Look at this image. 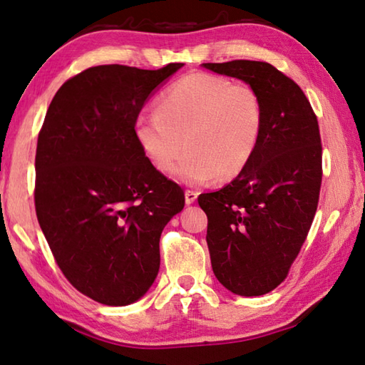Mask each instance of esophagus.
Here are the masks:
<instances>
[{
  "label": "esophagus",
  "instance_id": "esophagus-1",
  "mask_svg": "<svg viewBox=\"0 0 365 365\" xmlns=\"http://www.w3.org/2000/svg\"><path fill=\"white\" fill-rule=\"evenodd\" d=\"M196 199H197L196 191H191V190L185 191V202H187V205H191L192 202H196Z\"/></svg>",
  "mask_w": 365,
  "mask_h": 365
}]
</instances>
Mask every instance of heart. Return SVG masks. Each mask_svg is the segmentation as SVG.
I'll return each instance as SVG.
<instances>
[{
  "label": "heart",
  "instance_id": "b5f03b06",
  "mask_svg": "<svg viewBox=\"0 0 365 365\" xmlns=\"http://www.w3.org/2000/svg\"><path fill=\"white\" fill-rule=\"evenodd\" d=\"M263 106L250 84L210 73H190L158 98L157 111L135 122V136L160 173L174 169L177 180L207 185L230 180L250 165L263 131Z\"/></svg>",
  "mask_w": 365,
  "mask_h": 365
}]
</instances>
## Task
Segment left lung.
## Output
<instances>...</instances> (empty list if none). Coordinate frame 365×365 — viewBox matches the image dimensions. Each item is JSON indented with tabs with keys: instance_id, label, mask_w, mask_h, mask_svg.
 <instances>
[{
	"instance_id": "left-lung-1",
	"label": "left lung",
	"mask_w": 365,
	"mask_h": 365,
	"mask_svg": "<svg viewBox=\"0 0 365 365\" xmlns=\"http://www.w3.org/2000/svg\"><path fill=\"white\" fill-rule=\"evenodd\" d=\"M245 81L263 106V131L250 165L226 187L197 197L216 279L240 297L281 284L311 229L322 185V139L297 83L260 61L207 63Z\"/></svg>"
}]
</instances>
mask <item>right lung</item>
Instances as JSON below:
<instances>
[{
    "label": "right lung",
    "instance_id": "add662e5",
    "mask_svg": "<svg viewBox=\"0 0 365 365\" xmlns=\"http://www.w3.org/2000/svg\"><path fill=\"white\" fill-rule=\"evenodd\" d=\"M183 64L91 67L59 88L36 152V213L61 271L106 306H128L160 269V237L185 205L135 136L147 100Z\"/></svg>",
    "mask_w": 365,
    "mask_h": 365
}]
</instances>
